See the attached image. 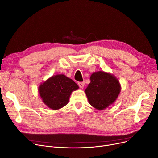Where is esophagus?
Returning a JSON list of instances; mask_svg holds the SVG:
<instances>
[{
    "mask_svg": "<svg viewBox=\"0 0 158 158\" xmlns=\"http://www.w3.org/2000/svg\"><path fill=\"white\" fill-rule=\"evenodd\" d=\"M84 84H85L84 82H78V85H79V87H80V88H82V89L84 88Z\"/></svg>",
    "mask_w": 158,
    "mask_h": 158,
    "instance_id": "34e87169",
    "label": "esophagus"
}]
</instances>
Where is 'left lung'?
Here are the masks:
<instances>
[{"mask_svg": "<svg viewBox=\"0 0 158 158\" xmlns=\"http://www.w3.org/2000/svg\"><path fill=\"white\" fill-rule=\"evenodd\" d=\"M121 90L115 76L99 70L91 75L90 83L84 92L91 106L98 110H104L116 101Z\"/></svg>", "mask_w": 158, "mask_h": 158, "instance_id": "8db88e82", "label": "left lung"}]
</instances>
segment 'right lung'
<instances>
[{"label":"right lung","mask_w":158,"mask_h":158,"mask_svg":"<svg viewBox=\"0 0 158 158\" xmlns=\"http://www.w3.org/2000/svg\"><path fill=\"white\" fill-rule=\"evenodd\" d=\"M78 88V85L72 79L64 74H56L41 83L38 92L47 107L58 110L69 103L72 92Z\"/></svg>","instance_id":"1"}]
</instances>
